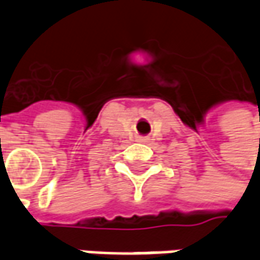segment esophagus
I'll use <instances>...</instances> for the list:
<instances>
[{
    "label": "esophagus",
    "instance_id": "esophagus-1",
    "mask_svg": "<svg viewBox=\"0 0 260 260\" xmlns=\"http://www.w3.org/2000/svg\"><path fill=\"white\" fill-rule=\"evenodd\" d=\"M136 141H138V142H147V141H149V138H147V136H143V135H138V136H136Z\"/></svg>",
    "mask_w": 260,
    "mask_h": 260
}]
</instances>
